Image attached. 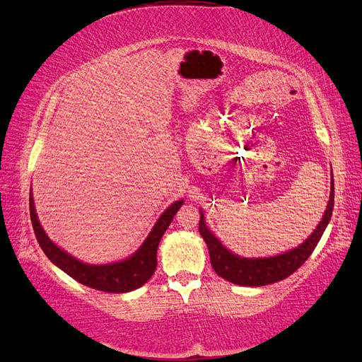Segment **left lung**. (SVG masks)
Returning <instances> with one entry per match:
<instances>
[{"mask_svg":"<svg viewBox=\"0 0 362 362\" xmlns=\"http://www.w3.org/2000/svg\"><path fill=\"white\" fill-rule=\"evenodd\" d=\"M332 210L334 181L331 187L329 202H327L322 222L317 225L314 233L306 238L299 247L286 252V254L270 258H240L238 255L231 254V252L223 247L222 243L211 234L210 229L206 228L202 214L199 221V233L208 246L211 266L218 276H222L223 279L233 284H237V286L262 287L286 279L310 258L317 243L320 242L327 223L331 221Z\"/></svg>","mask_w":362,"mask_h":362,"instance_id":"left-lung-1","label":"left lung"}]
</instances>
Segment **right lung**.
Masks as SVG:
<instances>
[{
  "label": "right lung",
  "mask_w": 362,
  "mask_h": 362,
  "mask_svg": "<svg viewBox=\"0 0 362 362\" xmlns=\"http://www.w3.org/2000/svg\"><path fill=\"white\" fill-rule=\"evenodd\" d=\"M182 201H177L172 204L166 211L161 214L158 222L156 223L145 243L136 252V254L120 262L105 266H90L84 264L76 258L71 257L66 252L62 250L54 245L48 235L43 231L37 214L35 211V202H33L30 193V217L33 229L37 242L45 252V255L60 267L64 273H68L71 278L78 281L83 286H87L95 290L105 293H128L144 286L146 281L151 279L157 269V247L163 234L166 233L168 226L173 221V216L177 214Z\"/></svg>",
  "instance_id": "right-lung-1"
}]
</instances>
